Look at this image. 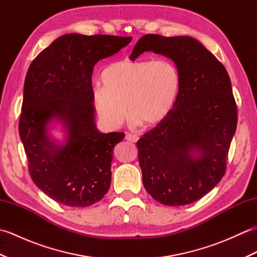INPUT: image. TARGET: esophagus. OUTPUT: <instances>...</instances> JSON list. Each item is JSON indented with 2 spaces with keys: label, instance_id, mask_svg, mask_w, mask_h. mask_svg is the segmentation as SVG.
<instances>
[{
  "label": "esophagus",
  "instance_id": "obj_1",
  "mask_svg": "<svg viewBox=\"0 0 257 257\" xmlns=\"http://www.w3.org/2000/svg\"><path fill=\"white\" fill-rule=\"evenodd\" d=\"M139 139V137L137 135H134V134H127L125 135V140L128 141H132V143H136Z\"/></svg>",
  "mask_w": 257,
  "mask_h": 257
}]
</instances>
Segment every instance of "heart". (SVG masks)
Wrapping results in <instances>:
<instances>
[{
    "label": "heart",
    "mask_w": 257,
    "mask_h": 257,
    "mask_svg": "<svg viewBox=\"0 0 257 257\" xmlns=\"http://www.w3.org/2000/svg\"><path fill=\"white\" fill-rule=\"evenodd\" d=\"M102 88H96L92 100L99 117L110 127L129 118L144 127L165 120L176 103L181 87L177 65L168 59H123L101 73Z\"/></svg>",
    "instance_id": "1"
}]
</instances>
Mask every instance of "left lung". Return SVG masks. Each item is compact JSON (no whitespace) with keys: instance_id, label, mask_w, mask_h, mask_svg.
Returning <instances> with one entry per match:
<instances>
[{"instance_id":"left-lung-1","label":"left lung","mask_w":257,"mask_h":257,"mask_svg":"<svg viewBox=\"0 0 257 257\" xmlns=\"http://www.w3.org/2000/svg\"><path fill=\"white\" fill-rule=\"evenodd\" d=\"M150 51L176 63L181 87L168 117L138 140L143 182L161 204H190L209 193L226 170L237 124L231 79L219 59L192 37L147 34L130 59Z\"/></svg>"}]
</instances>
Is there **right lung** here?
<instances>
[{"label":"right lung","instance_id":"add662e5","mask_svg":"<svg viewBox=\"0 0 257 257\" xmlns=\"http://www.w3.org/2000/svg\"><path fill=\"white\" fill-rule=\"evenodd\" d=\"M130 42L132 37L113 35H63L38 54L27 70L20 137L33 182L58 203L89 206L110 187L112 151L124 134L96 129L91 74L98 61ZM53 118L61 119L67 129L64 145L47 134Z\"/></svg>","mask_w":257,"mask_h":257}]
</instances>
